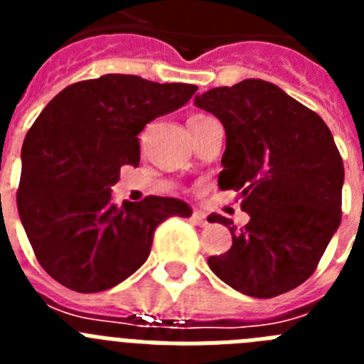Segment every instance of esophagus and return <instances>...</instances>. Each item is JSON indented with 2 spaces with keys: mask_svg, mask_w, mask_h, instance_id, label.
<instances>
[{
  "mask_svg": "<svg viewBox=\"0 0 364 364\" xmlns=\"http://www.w3.org/2000/svg\"><path fill=\"white\" fill-rule=\"evenodd\" d=\"M191 220L195 222V224H197V226H200V228L208 226V215H205L204 211H193Z\"/></svg>",
  "mask_w": 364,
  "mask_h": 364,
  "instance_id": "obj_1",
  "label": "esophagus"
}]
</instances>
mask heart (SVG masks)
<instances>
[{
	"mask_svg": "<svg viewBox=\"0 0 364 364\" xmlns=\"http://www.w3.org/2000/svg\"><path fill=\"white\" fill-rule=\"evenodd\" d=\"M204 118H208V117H204V114H193V117H189L188 124H189V125H193V124H197V122L204 120Z\"/></svg>",
	"mask_w": 364,
	"mask_h": 364,
	"instance_id": "heart-1",
	"label": "heart"
}]
</instances>
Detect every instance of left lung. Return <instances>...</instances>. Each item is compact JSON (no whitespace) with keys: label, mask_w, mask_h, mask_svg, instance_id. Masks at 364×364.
I'll return each instance as SVG.
<instances>
[{"label":"left lung","mask_w":364,"mask_h":364,"mask_svg":"<svg viewBox=\"0 0 364 364\" xmlns=\"http://www.w3.org/2000/svg\"><path fill=\"white\" fill-rule=\"evenodd\" d=\"M226 129L218 188L235 189L250 215L233 244L208 259L220 281L250 297L294 290L319 264L341 224L345 167L323 118L264 80H242L195 96Z\"/></svg>","instance_id":"1"}]
</instances>
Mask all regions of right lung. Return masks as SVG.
<instances>
[{"label": "right lung", "mask_w": 364, "mask_h": 364, "mask_svg": "<svg viewBox=\"0 0 364 364\" xmlns=\"http://www.w3.org/2000/svg\"><path fill=\"white\" fill-rule=\"evenodd\" d=\"M197 85L105 74L65 87L32 124L21 147L16 195L41 268L80 294L133 275L149 257L166 218L191 217L178 198L146 197L118 205L111 186L122 166H138V134L154 118L188 104Z\"/></svg>", "instance_id": "1"}]
</instances>
